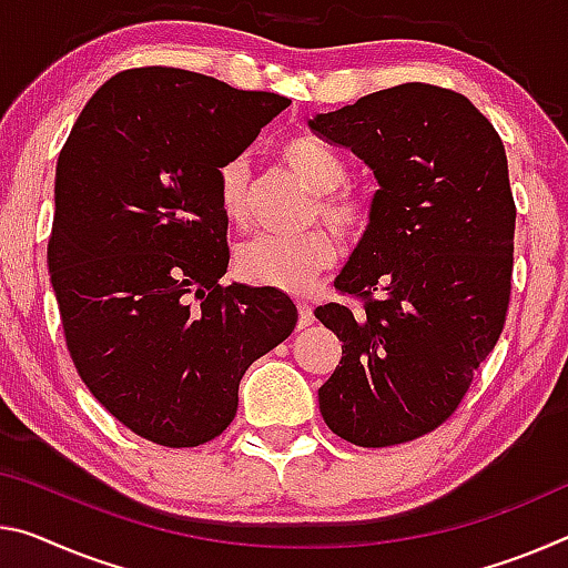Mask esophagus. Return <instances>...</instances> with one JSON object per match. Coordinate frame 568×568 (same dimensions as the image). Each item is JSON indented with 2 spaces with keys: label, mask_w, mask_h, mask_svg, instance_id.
Instances as JSON below:
<instances>
[{
  "label": "esophagus",
  "mask_w": 568,
  "mask_h": 568,
  "mask_svg": "<svg viewBox=\"0 0 568 568\" xmlns=\"http://www.w3.org/2000/svg\"><path fill=\"white\" fill-rule=\"evenodd\" d=\"M313 321H316V316H313L311 303L301 301V303H298V328H308Z\"/></svg>",
  "instance_id": "obj_1"
}]
</instances>
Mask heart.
I'll use <instances>...</instances> for the list:
<instances>
[{
	"mask_svg": "<svg viewBox=\"0 0 568 568\" xmlns=\"http://www.w3.org/2000/svg\"><path fill=\"white\" fill-rule=\"evenodd\" d=\"M283 164L313 192L308 222L323 220L341 240L358 242L374 224V194L346 184L348 164L336 149L316 136H293L277 149ZM217 202L224 220L245 227L250 220V171L242 156L217 169ZM336 263V242L326 230L301 235H260L237 250L235 273L252 285L303 293Z\"/></svg>",
	"mask_w": 568,
	"mask_h": 568,
	"instance_id": "b5f03b06",
	"label": "heart"
}]
</instances>
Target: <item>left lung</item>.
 I'll return each mask as SVG.
<instances>
[{
    "label": "left lung",
    "instance_id": "8db88e82",
    "mask_svg": "<svg viewBox=\"0 0 568 568\" xmlns=\"http://www.w3.org/2000/svg\"><path fill=\"white\" fill-rule=\"evenodd\" d=\"M379 179L374 224L316 318L341 366L318 389L331 432L412 443L453 417L506 326L513 202L498 131L455 90L402 83L311 121Z\"/></svg>",
    "mask_w": 568,
    "mask_h": 568
}]
</instances>
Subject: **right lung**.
Masks as SVG:
<instances>
[{"label":"right lung","mask_w":568,"mask_h":568,"mask_svg":"<svg viewBox=\"0 0 568 568\" xmlns=\"http://www.w3.org/2000/svg\"><path fill=\"white\" fill-rule=\"evenodd\" d=\"M291 101L146 65L95 90L58 159L50 281L90 394L139 437L196 447L237 412L247 366L291 336L293 301L224 285L217 169Z\"/></svg>","instance_id":"1"}]
</instances>
